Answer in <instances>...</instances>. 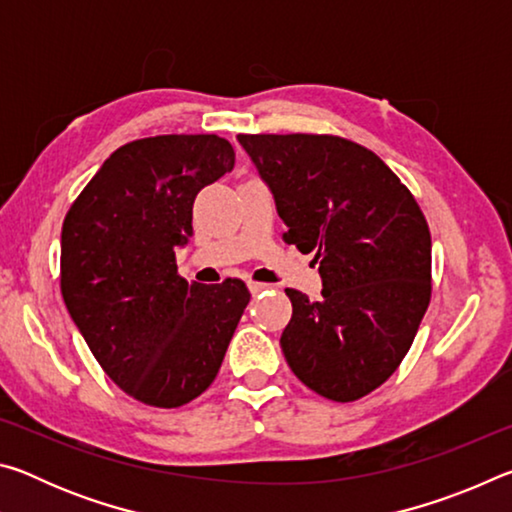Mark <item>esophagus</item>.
I'll return each instance as SVG.
<instances>
[{"instance_id":"1","label":"esophagus","mask_w":512,"mask_h":512,"mask_svg":"<svg viewBox=\"0 0 512 512\" xmlns=\"http://www.w3.org/2000/svg\"><path fill=\"white\" fill-rule=\"evenodd\" d=\"M268 287L266 284H262V282H248V291L253 293V296H257V293H262V291H266Z\"/></svg>"}]
</instances>
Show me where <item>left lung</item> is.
Returning <instances> with one entry per match:
<instances>
[{
	"label": "left lung",
	"instance_id": "1",
	"mask_svg": "<svg viewBox=\"0 0 512 512\" xmlns=\"http://www.w3.org/2000/svg\"><path fill=\"white\" fill-rule=\"evenodd\" d=\"M287 223L314 250L323 300L287 289L289 368L311 391L354 402L393 375L431 300V235L409 187L366 146L336 135H239Z\"/></svg>",
	"mask_w": 512,
	"mask_h": 512
}]
</instances>
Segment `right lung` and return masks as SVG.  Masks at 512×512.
Here are the masks:
<instances>
[{
    "instance_id": "obj_1",
    "label": "right lung",
    "mask_w": 512,
    "mask_h": 512,
    "mask_svg": "<svg viewBox=\"0 0 512 512\" xmlns=\"http://www.w3.org/2000/svg\"><path fill=\"white\" fill-rule=\"evenodd\" d=\"M235 167L219 135H155L103 162L69 207L60 291L103 372L137 402L176 409L205 393L250 300L241 280L189 284L176 248L203 187Z\"/></svg>"
}]
</instances>
